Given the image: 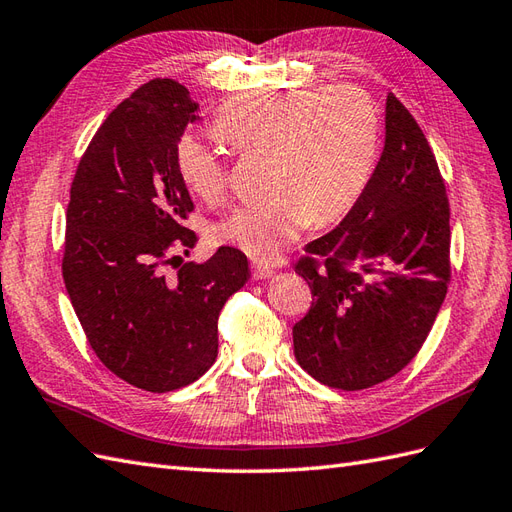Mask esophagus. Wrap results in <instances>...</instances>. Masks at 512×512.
Wrapping results in <instances>:
<instances>
[{
  "instance_id": "esophagus-1",
  "label": "esophagus",
  "mask_w": 512,
  "mask_h": 512,
  "mask_svg": "<svg viewBox=\"0 0 512 512\" xmlns=\"http://www.w3.org/2000/svg\"><path fill=\"white\" fill-rule=\"evenodd\" d=\"M253 274H255V279H270L274 274V268L270 264H261V261H255Z\"/></svg>"
}]
</instances>
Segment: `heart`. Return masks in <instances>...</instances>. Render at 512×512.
<instances>
[{"label": "heart", "mask_w": 512, "mask_h": 512, "mask_svg": "<svg viewBox=\"0 0 512 512\" xmlns=\"http://www.w3.org/2000/svg\"><path fill=\"white\" fill-rule=\"evenodd\" d=\"M216 136L235 155L268 153V199L233 207L212 227L220 244L270 261L309 222L331 225L359 201L376 164L381 119L359 86L266 90L233 99L214 119ZM181 181L214 203L227 190L220 153L190 134L175 147Z\"/></svg>", "instance_id": "1"}]
</instances>
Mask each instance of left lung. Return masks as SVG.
I'll return each instance as SVG.
<instances>
[{
  "label": "left lung",
  "instance_id": "left-lung-1",
  "mask_svg": "<svg viewBox=\"0 0 512 512\" xmlns=\"http://www.w3.org/2000/svg\"><path fill=\"white\" fill-rule=\"evenodd\" d=\"M311 307L294 355L322 385L370 389L409 365L452 277L450 203L422 127L389 93L385 149L359 201L296 261Z\"/></svg>",
  "mask_w": 512,
  "mask_h": 512
}]
</instances>
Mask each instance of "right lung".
Here are the masks:
<instances>
[{
	"instance_id": "add662e5",
	"label": "right lung",
	"mask_w": 512,
	"mask_h": 512,
	"mask_svg": "<svg viewBox=\"0 0 512 512\" xmlns=\"http://www.w3.org/2000/svg\"><path fill=\"white\" fill-rule=\"evenodd\" d=\"M199 103L168 77L119 103L86 147L71 183L62 279L90 348L121 381L151 393L194 383L218 355V316L248 279L238 248L203 264L183 220L194 209L175 147Z\"/></svg>"
}]
</instances>
